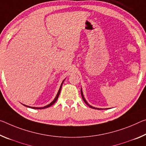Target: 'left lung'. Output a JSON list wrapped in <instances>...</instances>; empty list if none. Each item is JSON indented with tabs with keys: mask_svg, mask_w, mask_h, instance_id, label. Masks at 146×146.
I'll list each match as a JSON object with an SVG mask.
<instances>
[{
	"mask_svg": "<svg viewBox=\"0 0 146 146\" xmlns=\"http://www.w3.org/2000/svg\"><path fill=\"white\" fill-rule=\"evenodd\" d=\"M80 90H81V96H82V99L83 100H84V103L86 104L87 105H88L90 108H94V109H102V108H96V107H94V106H91V105H90L89 104H88V103L86 101V100L85 99V98H84V95H83V92H82V88H81V89H80Z\"/></svg>",
	"mask_w": 146,
	"mask_h": 146,
	"instance_id": "obj_1",
	"label": "left lung"
}]
</instances>
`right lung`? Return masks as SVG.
<instances>
[{
	"label": "right lung",
	"mask_w": 146,
	"mask_h": 146,
	"mask_svg": "<svg viewBox=\"0 0 146 146\" xmlns=\"http://www.w3.org/2000/svg\"><path fill=\"white\" fill-rule=\"evenodd\" d=\"M64 80H65V79L63 80V81H62V84H61V85H60V88H59L58 92V93H57V94H56V97H55V98L54 99V100H53L51 103L48 104V105H46V106H43V107H32V106H27V105H23H23H24V106H27V107L32 108H34V109H43V108H48V107H49V106H51V105H52L53 104H54L55 102H56V100H57V99H58V96H59L60 93V91H61V88H62V84H63V82H64Z\"/></svg>",
	"instance_id": "add662e5"
}]
</instances>
